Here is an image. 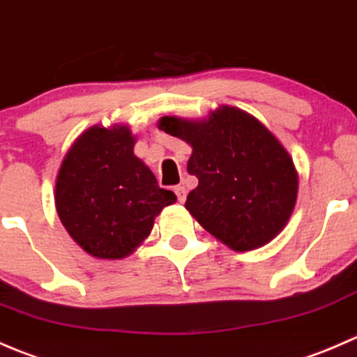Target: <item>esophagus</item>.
Listing matches in <instances>:
<instances>
[{
    "mask_svg": "<svg viewBox=\"0 0 357 357\" xmlns=\"http://www.w3.org/2000/svg\"><path fill=\"white\" fill-rule=\"evenodd\" d=\"M174 190H175V194H177V199L180 201V203H183V201H185V196H187L185 187H183V185H177Z\"/></svg>",
    "mask_w": 357,
    "mask_h": 357,
    "instance_id": "1",
    "label": "esophagus"
}]
</instances>
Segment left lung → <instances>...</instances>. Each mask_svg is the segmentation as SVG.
<instances>
[{
	"mask_svg": "<svg viewBox=\"0 0 357 357\" xmlns=\"http://www.w3.org/2000/svg\"><path fill=\"white\" fill-rule=\"evenodd\" d=\"M160 130L192 146L187 172L199 182L185 208L210 234L246 252L284 227L297 201V170L262 123L224 105L201 123L167 116Z\"/></svg>",
	"mask_w": 357,
	"mask_h": 357,
	"instance_id": "1",
	"label": "left lung"
}]
</instances>
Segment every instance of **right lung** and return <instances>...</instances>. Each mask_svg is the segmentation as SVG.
Masks as SVG:
<instances>
[{
	"label": "right lung",
	"instance_id": "right-lung-1",
	"mask_svg": "<svg viewBox=\"0 0 357 357\" xmlns=\"http://www.w3.org/2000/svg\"><path fill=\"white\" fill-rule=\"evenodd\" d=\"M126 126H93L59 170L55 206L70 238L98 259H123L149 236L154 217L177 201L133 154Z\"/></svg>",
	"mask_w": 357,
	"mask_h": 357
}]
</instances>
